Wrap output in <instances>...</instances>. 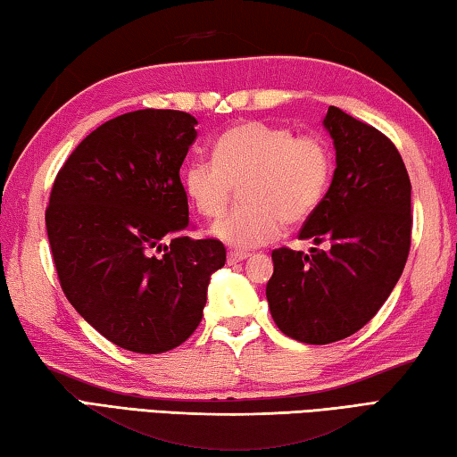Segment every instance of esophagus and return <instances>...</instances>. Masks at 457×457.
<instances>
[{"mask_svg": "<svg viewBox=\"0 0 457 457\" xmlns=\"http://www.w3.org/2000/svg\"><path fill=\"white\" fill-rule=\"evenodd\" d=\"M251 257V254L249 253H233V251H230L228 253V257H227V261H228V265H237V262H241V261H246V259H249Z\"/></svg>", "mask_w": 457, "mask_h": 457, "instance_id": "esophagus-1", "label": "esophagus"}]
</instances>
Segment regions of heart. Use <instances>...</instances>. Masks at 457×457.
<instances>
[{
  "mask_svg": "<svg viewBox=\"0 0 457 457\" xmlns=\"http://www.w3.org/2000/svg\"><path fill=\"white\" fill-rule=\"evenodd\" d=\"M214 158L190 160L182 172L184 192L206 219L224 212L235 187L245 206L212 227V237L233 249H253L281 235L283 224H301L329 190L333 154L319 136L249 120L214 142Z\"/></svg>",
  "mask_w": 457,
  "mask_h": 457,
  "instance_id": "obj_1",
  "label": "heart"
}]
</instances>
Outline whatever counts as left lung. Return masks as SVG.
Masks as SVG:
<instances>
[{"instance_id": "1", "label": "left lung", "mask_w": 457, "mask_h": 457, "mask_svg": "<svg viewBox=\"0 0 457 457\" xmlns=\"http://www.w3.org/2000/svg\"><path fill=\"white\" fill-rule=\"evenodd\" d=\"M335 172L323 203L301 228L311 254L273 251L270 317L287 337L325 345L370 323L403 273L411 245V182L378 128L329 106L323 118ZM330 245L323 252L316 246Z\"/></svg>"}]
</instances>
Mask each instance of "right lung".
Returning <instances> with one entry per match:
<instances>
[{"label":"right lung","instance_id":"right-lung-1","mask_svg":"<svg viewBox=\"0 0 457 457\" xmlns=\"http://www.w3.org/2000/svg\"><path fill=\"white\" fill-rule=\"evenodd\" d=\"M180 110H136L96 128L55 176L46 228L68 301L134 353H164L203 319L227 251L188 237L180 166L196 140Z\"/></svg>","mask_w":457,"mask_h":457}]
</instances>
